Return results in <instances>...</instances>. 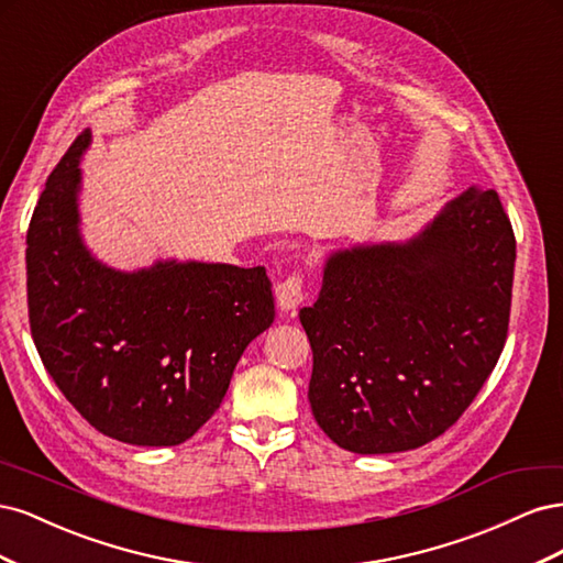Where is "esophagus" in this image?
<instances>
[{
  "instance_id": "esophagus-1",
  "label": "esophagus",
  "mask_w": 563,
  "mask_h": 563,
  "mask_svg": "<svg viewBox=\"0 0 563 563\" xmlns=\"http://www.w3.org/2000/svg\"><path fill=\"white\" fill-rule=\"evenodd\" d=\"M275 296H277V305L282 312H294L305 300L302 275H288L284 282H279L275 286Z\"/></svg>"
}]
</instances>
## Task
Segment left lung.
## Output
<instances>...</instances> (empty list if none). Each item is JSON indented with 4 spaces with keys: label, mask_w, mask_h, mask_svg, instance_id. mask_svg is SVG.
I'll return each mask as SVG.
<instances>
[{
    "label": "left lung",
    "mask_w": 563,
    "mask_h": 563,
    "mask_svg": "<svg viewBox=\"0 0 563 563\" xmlns=\"http://www.w3.org/2000/svg\"><path fill=\"white\" fill-rule=\"evenodd\" d=\"M517 242L496 190L470 187L404 244L335 251L300 323L310 406L352 453H399L444 434L505 347Z\"/></svg>",
    "instance_id": "8db88e82"
}]
</instances>
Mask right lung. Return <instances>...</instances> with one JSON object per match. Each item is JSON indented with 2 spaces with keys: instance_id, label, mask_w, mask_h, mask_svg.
Masks as SVG:
<instances>
[{
  "instance_id": "1",
  "label": "right lung",
  "mask_w": 563,
  "mask_h": 563,
  "mask_svg": "<svg viewBox=\"0 0 563 563\" xmlns=\"http://www.w3.org/2000/svg\"><path fill=\"white\" fill-rule=\"evenodd\" d=\"M87 129L46 178L27 230V314L42 364L91 428L133 446H178L275 321L265 267L96 261L79 234Z\"/></svg>"
}]
</instances>
